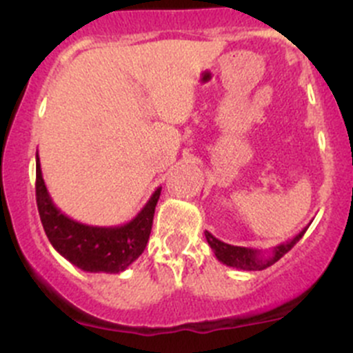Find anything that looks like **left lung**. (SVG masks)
Here are the masks:
<instances>
[{
	"label": "left lung",
	"instance_id": "1",
	"mask_svg": "<svg viewBox=\"0 0 353 353\" xmlns=\"http://www.w3.org/2000/svg\"><path fill=\"white\" fill-rule=\"evenodd\" d=\"M307 227H304V229H302L294 239L276 245V248L272 251V254L268 256H265L263 254V251H258V249L241 248V245H230L227 243H222L220 239L213 237L208 230H205V237L206 241H208L210 248H212L213 252H215L216 259L222 261L223 265L232 266V268H237V270H245V272H258V270L268 268V266H272L273 263L279 261L283 254H287V252L294 248V244H297L299 241H301V237L304 236Z\"/></svg>",
	"mask_w": 353,
	"mask_h": 353
}]
</instances>
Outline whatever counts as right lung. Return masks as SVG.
<instances>
[{"mask_svg": "<svg viewBox=\"0 0 353 353\" xmlns=\"http://www.w3.org/2000/svg\"><path fill=\"white\" fill-rule=\"evenodd\" d=\"M35 162V198L39 215L52 248L71 265L90 273H121L145 251L160 190L131 222L117 227H94L65 215L52 203L42 179L41 162Z\"/></svg>", "mask_w": 353, "mask_h": 353, "instance_id": "1", "label": "right lung"}]
</instances>
